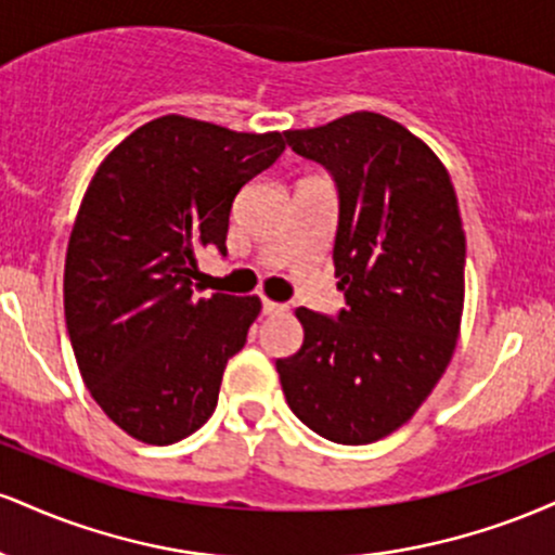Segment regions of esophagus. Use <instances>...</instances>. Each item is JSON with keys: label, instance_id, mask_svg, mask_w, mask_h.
I'll return each instance as SVG.
<instances>
[{"label": "esophagus", "instance_id": "esophagus-1", "mask_svg": "<svg viewBox=\"0 0 555 555\" xmlns=\"http://www.w3.org/2000/svg\"><path fill=\"white\" fill-rule=\"evenodd\" d=\"M260 308H263V315H279V313H284L286 305L271 302V299H263V302H260Z\"/></svg>", "mask_w": 555, "mask_h": 555}]
</instances>
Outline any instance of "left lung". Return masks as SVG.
<instances>
[{
	"label": "left lung",
	"mask_w": 555,
	"mask_h": 555,
	"mask_svg": "<svg viewBox=\"0 0 555 555\" xmlns=\"http://www.w3.org/2000/svg\"><path fill=\"white\" fill-rule=\"evenodd\" d=\"M284 138L336 184L344 308H297L305 339L276 360L282 391L318 436L378 441L415 415L454 354L467 253L454 184L423 140L375 112Z\"/></svg>",
	"instance_id": "1"
}]
</instances>
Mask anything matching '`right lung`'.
Segmentation results:
<instances>
[{
  "instance_id": "obj_1",
  "label": "right lung",
  "mask_w": 555,
  "mask_h": 555,
  "mask_svg": "<svg viewBox=\"0 0 555 555\" xmlns=\"http://www.w3.org/2000/svg\"><path fill=\"white\" fill-rule=\"evenodd\" d=\"M282 151V132L167 114L127 135L82 197L65 263L67 334L95 404L138 441L177 443L214 415L260 299H195V256H227L234 197Z\"/></svg>"
}]
</instances>
